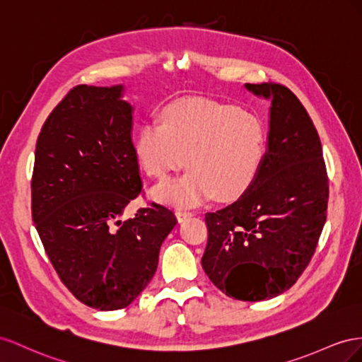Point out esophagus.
<instances>
[{"label": "esophagus", "instance_id": "1", "mask_svg": "<svg viewBox=\"0 0 362 362\" xmlns=\"http://www.w3.org/2000/svg\"><path fill=\"white\" fill-rule=\"evenodd\" d=\"M175 215H177L179 221H183L185 218H189V216H192V215H194V212H191V211H182V209H179L177 212H175Z\"/></svg>", "mask_w": 362, "mask_h": 362}]
</instances>
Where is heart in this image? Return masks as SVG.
Segmentation results:
<instances>
[{
	"mask_svg": "<svg viewBox=\"0 0 362 362\" xmlns=\"http://www.w3.org/2000/svg\"><path fill=\"white\" fill-rule=\"evenodd\" d=\"M160 119L144 122L136 133L141 168L156 180L187 163L191 171L160 185L158 199L194 206L212 195L230 202L250 188L267 150V129L256 113L209 98H180L162 109Z\"/></svg>",
	"mask_w": 362,
	"mask_h": 362,
	"instance_id": "1",
	"label": "heart"
}]
</instances>
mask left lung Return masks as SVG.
<instances>
[{
    "instance_id": "1",
    "label": "left lung",
    "mask_w": 362,
    "mask_h": 362,
    "mask_svg": "<svg viewBox=\"0 0 362 362\" xmlns=\"http://www.w3.org/2000/svg\"><path fill=\"white\" fill-rule=\"evenodd\" d=\"M245 88L272 98L268 150L250 188L204 214L202 265L226 296L257 302L290 290L311 262L326 223L329 179L322 142L300 100L273 81Z\"/></svg>"
}]
</instances>
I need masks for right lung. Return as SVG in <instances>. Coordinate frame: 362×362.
Instances as JSON below:
<instances>
[{"label": "right lung", "mask_w": 362, "mask_h": 362, "mask_svg": "<svg viewBox=\"0 0 362 362\" xmlns=\"http://www.w3.org/2000/svg\"><path fill=\"white\" fill-rule=\"evenodd\" d=\"M122 86L72 88L37 136L32 216L60 281L100 311L129 306L156 273L177 218L159 203L121 221L142 195Z\"/></svg>", "instance_id": "obj_1"}]
</instances>
